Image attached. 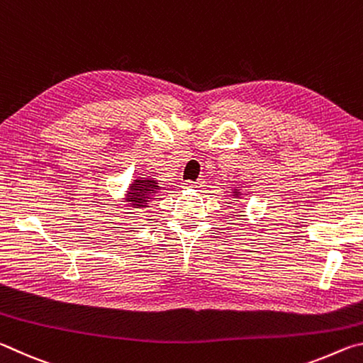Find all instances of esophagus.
Listing matches in <instances>:
<instances>
[{"label": "esophagus", "instance_id": "esophagus-1", "mask_svg": "<svg viewBox=\"0 0 363 363\" xmlns=\"http://www.w3.org/2000/svg\"><path fill=\"white\" fill-rule=\"evenodd\" d=\"M205 186V181H195V182H190V181H187V182H184V189H201Z\"/></svg>", "mask_w": 363, "mask_h": 363}]
</instances>
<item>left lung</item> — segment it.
I'll use <instances>...</instances> for the list:
<instances>
[{"mask_svg": "<svg viewBox=\"0 0 363 363\" xmlns=\"http://www.w3.org/2000/svg\"><path fill=\"white\" fill-rule=\"evenodd\" d=\"M242 192H240V189H238V187H233V190H232V196H233V199H235V200H233V201H238V199H242Z\"/></svg>", "mask_w": 363, "mask_h": 363, "instance_id": "1", "label": "left lung"}]
</instances>
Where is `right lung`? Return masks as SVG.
<instances>
[{"instance_id":"add662e5","label":"right lung","mask_w":363,"mask_h":363,"mask_svg":"<svg viewBox=\"0 0 363 363\" xmlns=\"http://www.w3.org/2000/svg\"><path fill=\"white\" fill-rule=\"evenodd\" d=\"M160 192L162 187L153 177H138L130 184L123 201L133 210H144L150 205V201L157 199Z\"/></svg>"}]
</instances>
